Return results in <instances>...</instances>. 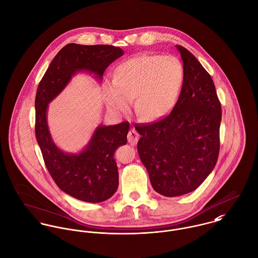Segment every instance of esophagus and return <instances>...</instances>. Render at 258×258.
Instances as JSON below:
<instances>
[{
    "instance_id": "esophagus-1",
    "label": "esophagus",
    "mask_w": 258,
    "mask_h": 258,
    "mask_svg": "<svg viewBox=\"0 0 258 258\" xmlns=\"http://www.w3.org/2000/svg\"><path fill=\"white\" fill-rule=\"evenodd\" d=\"M139 138H140V135L137 133L136 130L132 129V130L129 131L128 136H127V139H128V142H129L131 145H133V146L136 145L137 142H138V140H139Z\"/></svg>"
}]
</instances>
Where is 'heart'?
<instances>
[{"instance_id":"b5f03b06","label":"heart","mask_w":258,"mask_h":258,"mask_svg":"<svg viewBox=\"0 0 258 258\" xmlns=\"http://www.w3.org/2000/svg\"><path fill=\"white\" fill-rule=\"evenodd\" d=\"M182 62L173 55L141 54L121 63L114 80L103 86L111 110H128L135 97L136 114L146 121L164 117L174 107L184 83Z\"/></svg>"}]
</instances>
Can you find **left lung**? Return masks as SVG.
<instances>
[{
	"label": "left lung",
	"mask_w": 258,
	"mask_h": 258,
	"mask_svg": "<svg viewBox=\"0 0 258 258\" xmlns=\"http://www.w3.org/2000/svg\"><path fill=\"white\" fill-rule=\"evenodd\" d=\"M179 99L165 118L136 125L138 153L153 188L165 197L195 190L214 170L220 153L221 105L209 73L186 48Z\"/></svg>",
	"instance_id": "1"
}]
</instances>
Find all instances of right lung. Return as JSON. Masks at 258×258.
I'll list each match as a JSON object with an SVG mask.
<instances>
[{"label": "right lung", "instance_id": "obj_1", "mask_svg": "<svg viewBox=\"0 0 258 258\" xmlns=\"http://www.w3.org/2000/svg\"><path fill=\"white\" fill-rule=\"evenodd\" d=\"M123 54L114 45L69 43L54 56L37 87L35 131L44 164L57 186L82 202L101 203L117 190L119 177L114 153L127 143L129 122L99 125L81 152L67 153L51 138L46 119L48 103L77 73L87 72L102 79L109 64Z\"/></svg>", "mask_w": 258, "mask_h": 258}]
</instances>
